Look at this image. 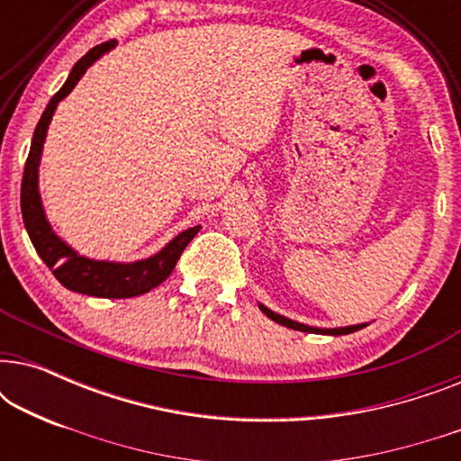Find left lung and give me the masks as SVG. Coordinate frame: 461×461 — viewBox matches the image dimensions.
Wrapping results in <instances>:
<instances>
[{"instance_id": "left-lung-1", "label": "left lung", "mask_w": 461, "mask_h": 461, "mask_svg": "<svg viewBox=\"0 0 461 461\" xmlns=\"http://www.w3.org/2000/svg\"><path fill=\"white\" fill-rule=\"evenodd\" d=\"M258 306H260V311L267 314L270 321H275V323L279 325H285L289 330H298V331H308V333H323V336H346V333H352V331H358L363 330V327H367L369 323H358V325H346V327H312V325H306V323H298V321L294 319H287L283 317V314L270 311L264 304L258 302Z\"/></svg>"}]
</instances>
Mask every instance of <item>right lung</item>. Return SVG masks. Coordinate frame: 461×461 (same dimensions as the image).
<instances>
[{"label":"right lung","instance_id":"1","mask_svg":"<svg viewBox=\"0 0 461 461\" xmlns=\"http://www.w3.org/2000/svg\"><path fill=\"white\" fill-rule=\"evenodd\" d=\"M115 46V40L100 43V46L92 48L84 59L75 62L65 86L50 100L33 131V140H31V150L27 163H24L21 185L23 222L35 251L62 285L71 289V292L94 295V298H134V295H142L157 285H161L172 275L180 254L201 229V226H193V229L182 230L180 235H176L172 241L166 243V248H161L153 256L142 258V260L115 262L96 260V258L79 254L50 224L40 193V163L43 142H46L48 136V125L52 122L60 100H65L73 92V87L77 86V81L84 77L94 62L103 59L104 54H109Z\"/></svg>","mask_w":461,"mask_h":461}]
</instances>
